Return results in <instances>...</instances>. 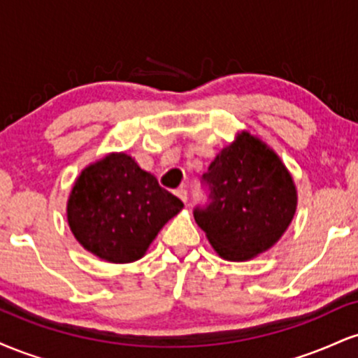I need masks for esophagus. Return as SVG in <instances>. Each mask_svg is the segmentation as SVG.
Returning <instances> with one entry per match:
<instances>
[{
    "instance_id": "obj_1",
    "label": "esophagus",
    "mask_w": 358,
    "mask_h": 358,
    "mask_svg": "<svg viewBox=\"0 0 358 358\" xmlns=\"http://www.w3.org/2000/svg\"><path fill=\"white\" fill-rule=\"evenodd\" d=\"M175 195L178 196V199L182 200V202H187V200H188V192L185 190V188H178V190L175 192Z\"/></svg>"
}]
</instances>
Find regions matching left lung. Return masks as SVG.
Returning a JSON list of instances; mask_svg holds the SVG:
<instances>
[{
    "label": "left lung",
    "mask_w": 358,
    "mask_h": 358,
    "mask_svg": "<svg viewBox=\"0 0 358 358\" xmlns=\"http://www.w3.org/2000/svg\"><path fill=\"white\" fill-rule=\"evenodd\" d=\"M208 203L193 217L220 257L248 261L281 239L296 212V187L279 156L244 131L202 176Z\"/></svg>",
    "instance_id": "1"
}]
</instances>
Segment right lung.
<instances>
[{
    "mask_svg": "<svg viewBox=\"0 0 358 358\" xmlns=\"http://www.w3.org/2000/svg\"><path fill=\"white\" fill-rule=\"evenodd\" d=\"M182 208V200L159 187L131 156L110 153L76 180L67 220L82 248L121 264L145 256L163 225Z\"/></svg>",
    "mask_w": 358,
    "mask_h": 358,
    "instance_id": "right-lung-1",
    "label": "right lung"
}]
</instances>
